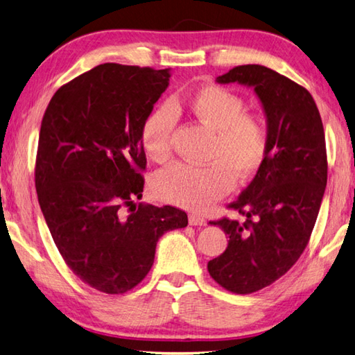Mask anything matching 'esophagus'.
Wrapping results in <instances>:
<instances>
[{
    "mask_svg": "<svg viewBox=\"0 0 355 355\" xmlns=\"http://www.w3.org/2000/svg\"><path fill=\"white\" fill-rule=\"evenodd\" d=\"M189 223H190V225H205L207 220L202 216H199V215H190L189 216Z\"/></svg>",
    "mask_w": 355,
    "mask_h": 355,
    "instance_id": "34e87169",
    "label": "esophagus"
}]
</instances>
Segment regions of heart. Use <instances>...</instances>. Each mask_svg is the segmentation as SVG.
I'll return each mask as SVG.
<instances>
[{
    "instance_id": "b5f03b06",
    "label": "heart",
    "mask_w": 355,
    "mask_h": 355,
    "mask_svg": "<svg viewBox=\"0 0 355 355\" xmlns=\"http://www.w3.org/2000/svg\"><path fill=\"white\" fill-rule=\"evenodd\" d=\"M185 110L215 131L209 160L204 166L173 164L153 178L151 189L164 202L191 211H204L232 190L235 178L255 176L269 153V128L259 114L244 111V100L235 92L216 85H207L191 92L184 103L171 100L145 117L140 126V145L155 162H165L171 155L175 114Z\"/></svg>"
}]
</instances>
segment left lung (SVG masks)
<instances>
[{
	"label": "left lung",
	"instance_id": "1",
	"mask_svg": "<svg viewBox=\"0 0 355 355\" xmlns=\"http://www.w3.org/2000/svg\"><path fill=\"white\" fill-rule=\"evenodd\" d=\"M216 82L253 88L269 128L264 164L229 205L245 223L210 220L229 245L207 269L224 289L245 295L277 282L306 249L327 182L324 130L309 91L266 66H236Z\"/></svg>",
	"mask_w": 355,
	"mask_h": 355
}]
</instances>
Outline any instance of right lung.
Listing matches in <instances>:
<instances>
[{
	"label": "right lung",
	"mask_w": 355,
	"mask_h": 355,
	"mask_svg": "<svg viewBox=\"0 0 355 355\" xmlns=\"http://www.w3.org/2000/svg\"><path fill=\"white\" fill-rule=\"evenodd\" d=\"M170 77L98 64L63 85L42 120L35 187L46 224L69 269L111 295L142 282L159 238L189 224L176 207L136 204L146 166L140 126Z\"/></svg>",
	"instance_id": "add662e5"
}]
</instances>
